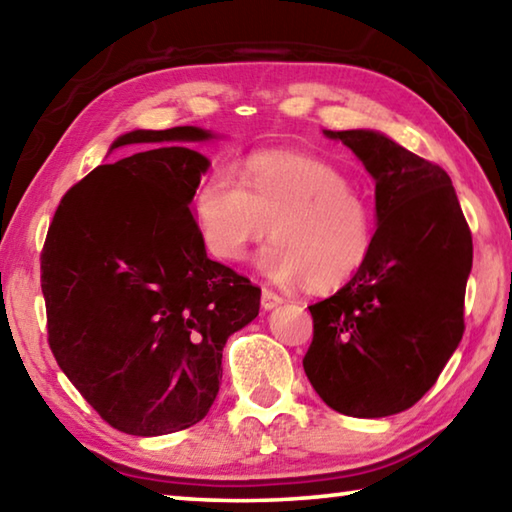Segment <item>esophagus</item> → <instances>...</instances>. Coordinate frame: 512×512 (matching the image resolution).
<instances>
[{
    "label": "esophagus",
    "mask_w": 512,
    "mask_h": 512,
    "mask_svg": "<svg viewBox=\"0 0 512 512\" xmlns=\"http://www.w3.org/2000/svg\"><path fill=\"white\" fill-rule=\"evenodd\" d=\"M282 302V298L277 296L275 291H271V289H264L262 291V307L264 309H273V307H277Z\"/></svg>",
    "instance_id": "obj_1"
}]
</instances>
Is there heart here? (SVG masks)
<instances>
[{
    "label": "heart",
    "instance_id": "heart-1",
    "mask_svg": "<svg viewBox=\"0 0 512 512\" xmlns=\"http://www.w3.org/2000/svg\"><path fill=\"white\" fill-rule=\"evenodd\" d=\"M203 239L225 262H241L273 228L257 264L273 282L343 287L368 262L372 214L334 164L302 153H257L244 171L214 169L194 198Z\"/></svg>",
    "mask_w": 512,
    "mask_h": 512
}]
</instances>
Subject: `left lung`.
I'll return each instance as SVG.
<instances>
[{
  "mask_svg": "<svg viewBox=\"0 0 512 512\" xmlns=\"http://www.w3.org/2000/svg\"><path fill=\"white\" fill-rule=\"evenodd\" d=\"M375 178L377 232L361 271L311 305L302 359L329 409L402 413L436 384L463 339L472 232L443 167L375 131H325Z\"/></svg>",
  "mask_w": 512,
  "mask_h": 512,
  "instance_id": "8db88e82",
  "label": "left lung"
}]
</instances>
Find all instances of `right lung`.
Wrapping results in <instances>:
<instances>
[{
  "mask_svg": "<svg viewBox=\"0 0 512 512\" xmlns=\"http://www.w3.org/2000/svg\"><path fill=\"white\" fill-rule=\"evenodd\" d=\"M203 128L133 131L158 144L101 164L63 196L40 253L47 341L110 427L164 436L201 422L219 393L223 345L259 314L262 289L212 262L189 203L210 167L169 142Z\"/></svg>",
  "mask_w": 512,
  "mask_h": 512,
  "instance_id": "1",
  "label": "right lung"
}]
</instances>
